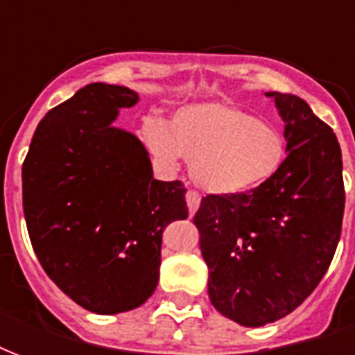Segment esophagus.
Here are the masks:
<instances>
[{
  "label": "esophagus",
  "mask_w": 355,
  "mask_h": 355,
  "mask_svg": "<svg viewBox=\"0 0 355 355\" xmlns=\"http://www.w3.org/2000/svg\"><path fill=\"white\" fill-rule=\"evenodd\" d=\"M200 201L201 198L198 192H193V190H188V192H186V203H188V211H190L192 215L198 211V207H200Z\"/></svg>",
  "instance_id": "esophagus-1"
}]
</instances>
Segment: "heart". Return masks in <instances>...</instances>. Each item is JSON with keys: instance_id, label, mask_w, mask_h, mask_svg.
I'll return each mask as SVG.
<instances>
[{"instance_id": "heart-1", "label": "heart", "mask_w": 355, "mask_h": 355, "mask_svg": "<svg viewBox=\"0 0 355 355\" xmlns=\"http://www.w3.org/2000/svg\"><path fill=\"white\" fill-rule=\"evenodd\" d=\"M142 139L165 165L190 162V177L215 196L253 192L275 177L287 157V139L249 110L201 102L177 110L169 125L150 117Z\"/></svg>"}]
</instances>
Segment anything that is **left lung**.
<instances>
[{"label": "left lung", "mask_w": 355, "mask_h": 355, "mask_svg": "<svg viewBox=\"0 0 355 355\" xmlns=\"http://www.w3.org/2000/svg\"><path fill=\"white\" fill-rule=\"evenodd\" d=\"M285 121L287 157L272 180L239 196L209 193L193 224L209 268V298L245 327L282 320L318 287L344 215L335 132L295 94L266 93Z\"/></svg>", "instance_id": "1"}]
</instances>
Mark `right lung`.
Segmentation results:
<instances>
[{
  "mask_svg": "<svg viewBox=\"0 0 355 355\" xmlns=\"http://www.w3.org/2000/svg\"><path fill=\"white\" fill-rule=\"evenodd\" d=\"M139 94L91 83L47 112L22 163V205L43 270L94 313L139 308L159 279L163 228L188 216L180 180L152 175L146 148L112 127Z\"/></svg>",
  "mask_w": 355,
  "mask_h": 355,
  "instance_id": "add662e5",
  "label": "right lung"
}]
</instances>
